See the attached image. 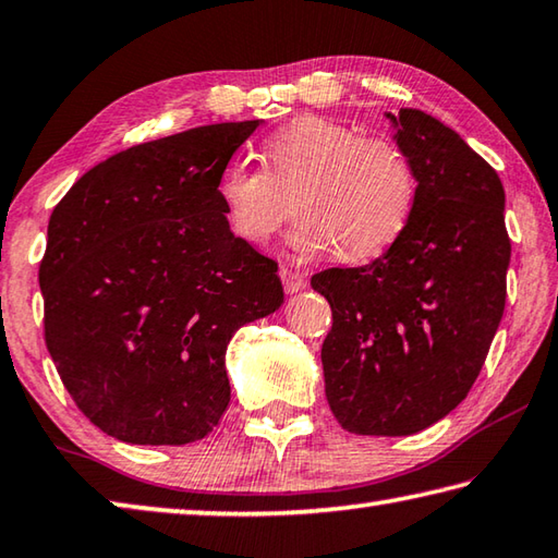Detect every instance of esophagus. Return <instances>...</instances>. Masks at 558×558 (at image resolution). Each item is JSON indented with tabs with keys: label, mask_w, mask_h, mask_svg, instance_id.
<instances>
[{
	"label": "esophagus",
	"mask_w": 558,
	"mask_h": 558,
	"mask_svg": "<svg viewBox=\"0 0 558 558\" xmlns=\"http://www.w3.org/2000/svg\"><path fill=\"white\" fill-rule=\"evenodd\" d=\"M280 280H282V288H286L288 295H292V292H300V290L307 288L305 272L292 270V268H280Z\"/></svg>",
	"instance_id": "1"
}]
</instances>
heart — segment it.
Returning <instances> with one entry per match:
<instances>
[{
  "mask_svg": "<svg viewBox=\"0 0 558 558\" xmlns=\"http://www.w3.org/2000/svg\"><path fill=\"white\" fill-rule=\"evenodd\" d=\"M217 195L229 229L246 244H268L295 205L300 253L339 248L341 260L363 263L388 253L410 227L417 175L395 141L310 114L268 136L263 166L229 163Z\"/></svg>",
  "mask_w": 558,
  "mask_h": 558,
  "instance_id": "b5f03b06",
  "label": "heart"
}]
</instances>
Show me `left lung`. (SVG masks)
I'll return each mask as SVG.
<instances>
[{"mask_svg":"<svg viewBox=\"0 0 558 558\" xmlns=\"http://www.w3.org/2000/svg\"><path fill=\"white\" fill-rule=\"evenodd\" d=\"M417 175L402 239L361 268H329L312 288L333 324L322 343L324 390L351 434L408 437L469 395L508 295L505 190L453 129L420 109L388 114Z\"/></svg>","mask_w":558,"mask_h":558,"instance_id":"obj_1","label":"left lung"}]
</instances>
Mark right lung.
Listing matches in <instances>:
<instances>
[{
	"label": "right lung",
	"mask_w": 558,
	"mask_h": 558,
	"mask_svg": "<svg viewBox=\"0 0 558 558\" xmlns=\"http://www.w3.org/2000/svg\"><path fill=\"white\" fill-rule=\"evenodd\" d=\"M256 126L131 146L53 207L38 266L46 347L77 410L109 437H207L231 398V337L282 305L278 263L231 234L217 195Z\"/></svg>",
	"instance_id": "add662e5"
}]
</instances>
